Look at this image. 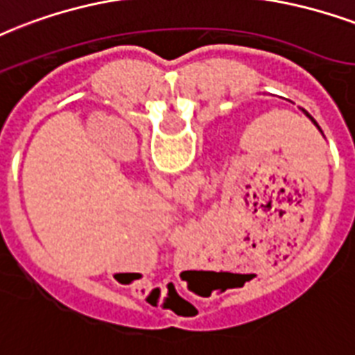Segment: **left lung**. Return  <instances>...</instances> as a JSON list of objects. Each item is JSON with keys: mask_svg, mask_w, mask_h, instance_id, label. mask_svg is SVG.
I'll return each mask as SVG.
<instances>
[{"mask_svg": "<svg viewBox=\"0 0 355 355\" xmlns=\"http://www.w3.org/2000/svg\"><path fill=\"white\" fill-rule=\"evenodd\" d=\"M302 112H304V113H305V115H307V117H309V119H311V123H313V124H315V126H316V128H318V130H320V126H318V123H316V121H315V119H313V117H311V115H309V113H307V112H305V110H302ZM320 134H322V130H320Z\"/></svg>", "mask_w": 355, "mask_h": 355, "instance_id": "1", "label": "left lung"}]
</instances>
